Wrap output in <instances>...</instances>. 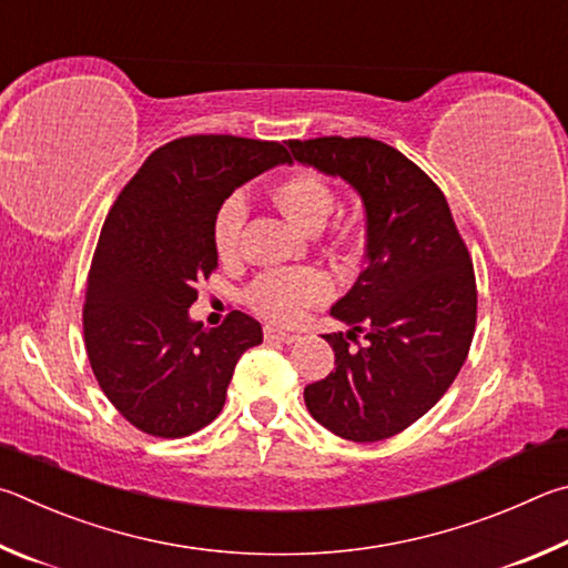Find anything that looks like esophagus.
Listing matches in <instances>:
<instances>
[{
	"label": "esophagus",
	"mask_w": 568,
	"mask_h": 568,
	"mask_svg": "<svg viewBox=\"0 0 568 568\" xmlns=\"http://www.w3.org/2000/svg\"><path fill=\"white\" fill-rule=\"evenodd\" d=\"M264 339H266V342L294 344V342H300V334H294V332H282V329H272V326H266V329H264Z\"/></svg>",
	"instance_id": "esophagus-1"
}]
</instances>
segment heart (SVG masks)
Returning <instances> with one entry per match:
<instances>
[{
	"mask_svg": "<svg viewBox=\"0 0 568 568\" xmlns=\"http://www.w3.org/2000/svg\"><path fill=\"white\" fill-rule=\"evenodd\" d=\"M274 204L294 226L304 232H320L334 212V189L322 174L300 169V172L278 179L272 189ZM246 209L242 196H229L214 216L212 236L216 254L234 258L242 239ZM334 292L332 278L320 268H278L256 278L248 286L246 302L256 314L276 324H294L310 306L329 300Z\"/></svg>",
	"mask_w": 568,
	"mask_h": 568,
	"instance_id": "1",
	"label": "heart"
}]
</instances>
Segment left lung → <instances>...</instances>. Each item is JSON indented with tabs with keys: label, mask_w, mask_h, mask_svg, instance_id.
I'll return each mask as SVG.
<instances>
[{
	"label": "left lung",
	"mask_w": 568,
	"mask_h": 568,
	"mask_svg": "<svg viewBox=\"0 0 568 568\" xmlns=\"http://www.w3.org/2000/svg\"><path fill=\"white\" fill-rule=\"evenodd\" d=\"M296 162L342 176L362 196L366 266L324 334L334 372L304 389L306 409L349 442L404 432L449 389L476 326V278L446 196L399 149L369 136L290 139ZM364 331L367 346L348 349Z\"/></svg>",
	"instance_id": "8db88e82"
}]
</instances>
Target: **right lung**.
<instances>
[{"instance_id": "1", "label": "right lung", "mask_w": 568, "mask_h": 568, "mask_svg": "<svg viewBox=\"0 0 568 568\" xmlns=\"http://www.w3.org/2000/svg\"><path fill=\"white\" fill-rule=\"evenodd\" d=\"M284 162L292 156L278 142L182 136L149 154L109 209L87 278L84 346L106 399L139 432L179 439L204 429L239 356L262 344L248 314L204 329L189 306L216 268L219 206Z\"/></svg>"}]
</instances>
